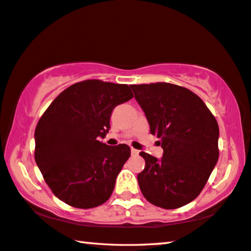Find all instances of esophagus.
Listing matches in <instances>:
<instances>
[{"instance_id": "esophagus-1", "label": "esophagus", "mask_w": 251, "mask_h": 251, "mask_svg": "<svg viewBox=\"0 0 251 251\" xmlns=\"http://www.w3.org/2000/svg\"><path fill=\"white\" fill-rule=\"evenodd\" d=\"M130 151H131V156H137V154L139 153L138 150L135 149V148H131Z\"/></svg>"}]
</instances>
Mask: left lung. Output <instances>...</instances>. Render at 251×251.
Segmentation results:
<instances>
[{
    "label": "left lung",
    "mask_w": 251,
    "mask_h": 251,
    "mask_svg": "<svg viewBox=\"0 0 251 251\" xmlns=\"http://www.w3.org/2000/svg\"><path fill=\"white\" fill-rule=\"evenodd\" d=\"M150 133L160 138L161 159L141 151L146 167L137 176L141 193L156 206H183L201 193L218 160V124L197 94L157 82L130 85Z\"/></svg>",
    "instance_id": "obj_1"
}]
</instances>
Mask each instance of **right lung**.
I'll list each match as a JSON object with an SVG mask.
<instances>
[{
    "mask_svg": "<svg viewBox=\"0 0 251 251\" xmlns=\"http://www.w3.org/2000/svg\"><path fill=\"white\" fill-rule=\"evenodd\" d=\"M127 84L85 80L58 95L35 129V160L50 190L68 205L92 208L105 203L130 156L125 144L104 138L114 107L133 98Z\"/></svg>",
    "mask_w": 251,
    "mask_h": 251,
    "instance_id": "right-lung-1",
    "label": "right lung"
}]
</instances>
